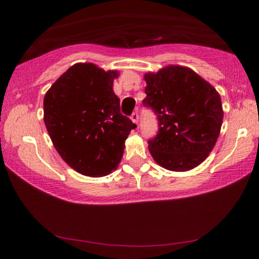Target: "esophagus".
Here are the masks:
<instances>
[{
  "label": "esophagus",
  "mask_w": 259,
  "mask_h": 259,
  "mask_svg": "<svg viewBox=\"0 0 259 259\" xmlns=\"http://www.w3.org/2000/svg\"><path fill=\"white\" fill-rule=\"evenodd\" d=\"M131 120H132L134 123H138V121H139V114H138V112L132 113V115H131Z\"/></svg>",
  "instance_id": "1"
}]
</instances>
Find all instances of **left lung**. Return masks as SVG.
I'll return each mask as SVG.
<instances>
[{
    "label": "left lung",
    "mask_w": 259,
    "mask_h": 259,
    "mask_svg": "<svg viewBox=\"0 0 259 259\" xmlns=\"http://www.w3.org/2000/svg\"><path fill=\"white\" fill-rule=\"evenodd\" d=\"M144 106L158 118V134L148 140L157 164L169 171H189L201 164L218 139L222 100L215 88L192 69L167 66L145 74Z\"/></svg>",
    "instance_id": "obj_1"
}]
</instances>
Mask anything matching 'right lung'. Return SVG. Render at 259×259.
Wrapping results in <instances>:
<instances>
[{
	"instance_id": "add662e5",
	"label": "right lung",
	"mask_w": 259,
	"mask_h": 259,
	"mask_svg": "<svg viewBox=\"0 0 259 259\" xmlns=\"http://www.w3.org/2000/svg\"><path fill=\"white\" fill-rule=\"evenodd\" d=\"M116 70L75 63L45 95L44 120L53 145L76 172L104 177L118 167L136 123L120 113Z\"/></svg>"
}]
</instances>
